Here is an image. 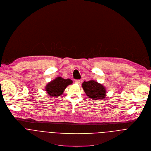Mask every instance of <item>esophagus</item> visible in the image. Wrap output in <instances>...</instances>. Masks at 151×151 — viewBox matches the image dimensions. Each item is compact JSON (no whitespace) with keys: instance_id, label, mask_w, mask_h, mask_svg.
Returning <instances> with one entry per match:
<instances>
[{"instance_id":"1","label":"esophagus","mask_w":151,"mask_h":151,"mask_svg":"<svg viewBox=\"0 0 151 151\" xmlns=\"http://www.w3.org/2000/svg\"><path fill=\"white\" fill-rule=\"evenodd\" d=\"M75 83H76V84H80V83H81V81H80V80H75Z\"/></svg>"}]
</instances>
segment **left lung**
<instances>
[{
    "label": "left lung",
    "mask_w": 151,
    "mask_h": 151,
    "mask_svg": "<svg viewBox=\"0 0 151 151\" xmlns=\"http://www.w3.org/2000/svg\"><path fill=\"white\" fill-rule=\"evenodd\" d=\"M82 87L87 96L93 100L103 99L106 96L105 87L94 80L84 81L82 84Z\"/></svg>",
    "instance_id": "8db88e82"
}]
</instances>
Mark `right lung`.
<instances>
[{"mask_svg": "<svg viewBox=\"0 0 151 151\" xmlns=\"http://www.w3.org/2000/svg\"><path fill=\"white\" fill-rule=\"evenodd\" d=\"M72 83L73 81L71 79H64L61 77H58L47 84L45 91L49 96L57 97L60 96L66 87Z\"/></svg>", "mask_w": 151, "mask_h": 151, "instance_id": "right-lung-1", "label": "right lung"}]
</instances>
